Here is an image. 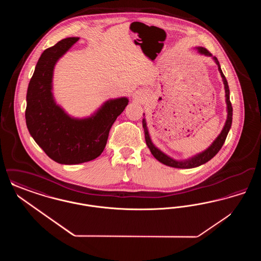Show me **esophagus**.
Wrapping results in <instances>:
<instances>
[{
	"instance_id": "obj_1",
	"label": "esophagus",
	"mask_w": 261,
	"mask_h": 261,
	"mask_svg": "<svg viewBox=\"0 0 261 261\" xmlns=\"http://www.w3.org/2000/svg\"><path fill=\"white\" fill-rule=\"evenodd\" d=\"M145 98H146V93L143 90H139L134 94V99L138 101H142Z\"/></svg>"
}]
</instances>
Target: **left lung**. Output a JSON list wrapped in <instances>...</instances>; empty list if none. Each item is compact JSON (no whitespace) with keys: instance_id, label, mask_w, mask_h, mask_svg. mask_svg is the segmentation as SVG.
Returning <instances> with one entry per match:
<instances>
[{"instance_id":"1","label":"left lung","mask_w":261,"mask_h":261,"mask_svg":"<svg viewBox=\"0 0 261 261\" xmlns=\"http://www.w3.org/2000/svg\"><path fill=\"white\" fill-rule=\"evenodd\" d=\"M195 49L198 50V53L200 54V55H203V56H206V57H211L212 60L214 61V62L218 66V70H219L220 75L222 77L224 89H225V98H226L225 99H226V105H227V119H226V122L224 124L223 129H222L221 133L213 141V143L211 144L207 149H204L203 151L197 153V154H195V155H193V156H191V158H189L187 160H184V161H177V160H174L172 158H170L166 153H164L163 151H162L161 149L156 148L153 145V143H152V141L150 139V136H149V130H148L147 122H146V118L144 117L143 118V128H144V132H145V139H146L147 146L149 147L151 154L159 162H162V163L167 165V166L174 167V168H183V169L195 168V167H198V166L201 165V164H204V163L210 162L211 159L214 155H216V153L222 148L224 142L226 140V137L228 135L229 130L231 128L232 119H233V108H232V105H231V101H230V90H229L228 82H227L226 77L224 76L223 72L221 70V67H220V64H219L217 58L212 57L211 53L206 50L205 48L196 47ZM144 115H145V113H144Z\"/></svg>"}]
</instances>
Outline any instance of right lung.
Segmentation results:
<instances>
[{
	"label": "right lung",
	"mask_w": 261,
	"mask_h": 261,
	"mask_svg": "<svg viewBox=\"0 0 261 261\" xmlns=\"http://www.w3.org/2000/svg\"><path fill=\"white\" fill-rule=\"evenodd\" d=\"M78 40L66 38L43 51L26 95L28 131L46 154L61 164H79L100 155L112 124L129 101L126 97L108 99L84 118L70 116L57 103L53 94L55 66Z\"/></svg>",
	"instance_id": "1"
}]
</instances>
